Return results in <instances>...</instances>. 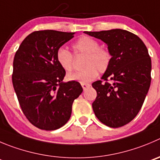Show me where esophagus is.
<instances>
[{"label": "esophagus", "mask_w": 160, "mask_h": 160, "mask_svg": "<svg viewBox=\"0 0 160 160\" xmlns=\"http://www.w3.org/2000/svg\"><path fill=\"white\" fill-rule=\"evenodd\" d=\"M81 85H82V89H84V90L85 89H87L88 87H89V86H90V85L87 84V83H82Z\"/></svg>", "instance_id": "esophagus-1"}]
</instances>
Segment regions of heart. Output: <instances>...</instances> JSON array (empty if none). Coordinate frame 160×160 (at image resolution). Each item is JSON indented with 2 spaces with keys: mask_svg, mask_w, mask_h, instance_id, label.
<instances>
[{
  "mask_svg": "<svg viewBox=\"0 0 160 160\" xmlns=\"http://www.w3.org/2000/svg\"><path fill=\"white\" fill-rule=\"evenodd\" d=\"M74 54L85 55L83 68L82 71L68 74L69 81L89 83L93 81L100 73H104L110 66L112 55L107 48L100 47L98 41L88 36H83L78 39L72 45ZM56 58L60 66L67 72H70L74 68V58L69 50L64 47L57 49Z\"/></svg>",
  "mask_w": 160,
  "mask_h": 160,
  "instance_id": "obj_1",
  "label": "heart"
}]
</instances>
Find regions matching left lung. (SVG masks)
<instances>
[{"mask_svg": "<svg viewBox=\"0 0 160 160\" xmlns=\"http://www.w3.org/2000/svg\"><path fill=\"white\" fill-rule=\"evenodd\" d=\"M89 36L107 44L112 55L102 81L92 84L97 96L92 103L97 118L118 128L133 119L141 110L151 84L152 61L144 42L134 33L122 29L91 32Z\"/></svg>", "mask_w": 160, "mask_h": 160, "instance_id": "obj_1", "label": "left lung"}]
</instances>
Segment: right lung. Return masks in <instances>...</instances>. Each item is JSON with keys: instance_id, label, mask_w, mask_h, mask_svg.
<instances>
[{"instance_id": "add662e5", "label": "right lung", "mask_w": 160, "mask_h": 160, "mask_svg": "<svg viewBox=\"0 0 160 160\" xmlns=\"http://www.w3.org/2000/svg\"><path fill=\"white\" fill-rule=\"evenodd\" d=\"M74 33L45 30L29 34L13 61L12 84L19 105L34 127L55 130L71 118L74 100L82 92L80 83L63 82L66 71L56 58V51Z\"/></svg>"}]
</instances>
